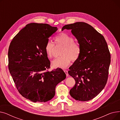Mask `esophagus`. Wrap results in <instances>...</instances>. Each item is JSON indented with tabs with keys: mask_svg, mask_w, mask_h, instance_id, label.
<instances>
[{
	"mask_svg": "<svg viewBox=\"0 0 120 120\" xmlns=\"http://www.w3.org/2000/svg\"><path fill=\"white\" fill-rule=\"evenodd\" d=\"M64 71L65 73H66V76H68V71H66V70H64Z\"/></svg>",
	"mask_w": 120,
	"mask_h": 120,
	"instance_id": "34e87169",
	"label": "esophagus"
}]
</instances>
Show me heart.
I'll use <instances>...</instances> for the list:
<instances>
[{
  "label": "heart",
  "instance_id": "heart-1",
  "mask_svg": "<svg viewBox=\"0 0 120 120\" xmlns=\"http://www.w3.org/2000/svg\"><path fill=\"white\" fill-rule=\"evenodd\" d=\"M57 45L63 47L60 57L54 60L52 65L54 68H65L70 64L71 60L76 61L81 53V47L79 44L74 42L73 37L69 34L61 33L55 37ZM45 52L49 58L54 56V44L52 41L47 42L45 47Z\"/></svg>",
  "mask_w": 120,
  "mask_h": 120
}]
</instances>
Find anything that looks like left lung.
Instances as JSON below:
<instances>
[{
    "label": "left lung",
    "mask_w": 120,
    "mask_h": 120,
    "mask_svg": "<svg viewBox=\"0 0 120 120\" xmlns=\"http://www.w3.org/2000/svg\"><path fill=\"white\" fill-rule=\"evenodd\" d=\"M71 30L81 47L78 59L69 68L68 74L75 81L70 91L77 101L95 97L105 87L108 79L110 54L104 37L90 25L78 22L62 29Z\"/></svg>",
    "instance_id": "obj_1"
}]
</instances>
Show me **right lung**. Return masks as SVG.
I'll list each match as a JSON object with an SVG mask.
<instances>
[{"label": "right lung", "mask_w": 120, "mask_h": 120, "mask_svg": "<svg viewBox=\"0 0 120 120\" xmlns=\"http://www.w3.org/2000/svg\"><path fill=\"white\" fill-rule=\"evenodd\" d=\"M57 28L47 24H27L12 39L8 67L21 95L34 102H46L55 95V87L65 79L61 68L48 71L50 62L45 47Z\"/></svg>", "instance_id": "add662e5"}]
</instances>
